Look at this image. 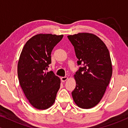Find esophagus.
<instances>
[{
	"mask_svg": "<svg viewBox=\"0 0 128 128\" xmlns=\"http://www.w3.org/2000/svg\"><path fill=\"white\" fill-rule=\"evenodd\" d=\"M68 79V77H66V76L62 77V78H61V80H62V82H64L66 81V80H67Z\"/></svg>",
	"mask_w": 128,
	"mask_h": 128,
	"instance_id": "1",
	"label": "esophagus"
}]
</instances>
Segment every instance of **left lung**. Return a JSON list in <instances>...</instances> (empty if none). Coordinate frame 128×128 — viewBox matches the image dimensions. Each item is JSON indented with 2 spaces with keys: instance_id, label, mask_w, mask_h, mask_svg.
Wrapping results in <instances>:
<instances>
[{
  "instance_id": "obj_1",
  "label": "left lung",
  "mask_w": 128,
  "mask_h": 128,
  "mask_svg": "<svg viewBox=\"0 0 128 128\" xmlns=\"http://www.w3.org/2000/svg\"><path fill=\"white\" fill-rule=\"evenodd\" d=\"M68 38L74 46L78 64L82 66L74 75L76 87L72 95L78 107L90 109L102 99L111 78L109 50L104 42L93 34L78 33Z\"/></svg>"
}]
</instances>
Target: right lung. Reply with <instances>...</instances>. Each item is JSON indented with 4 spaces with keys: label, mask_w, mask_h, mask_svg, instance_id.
Returning a JSON list of instances; mask_svg holds the SVG:
<instances>
[{
    "label": "right lung",
    "mask_w": 128,
    "mask_h": 128,
    "mask_svg": "<svg viewBox=\"0 0 128 128\" xmlns=\"http://www.w3.org/2000/svg\"><path fill=\"white\" fill-rule=\"evenodd\" d=\"M63 35L39 34L27 41L17 65L19 83L31 106L46 110L55 101L60 79L53 72L46 73L51 63V52Z\"/></svg>",
    "instance_id": "add662e5"
}]
</instances>
